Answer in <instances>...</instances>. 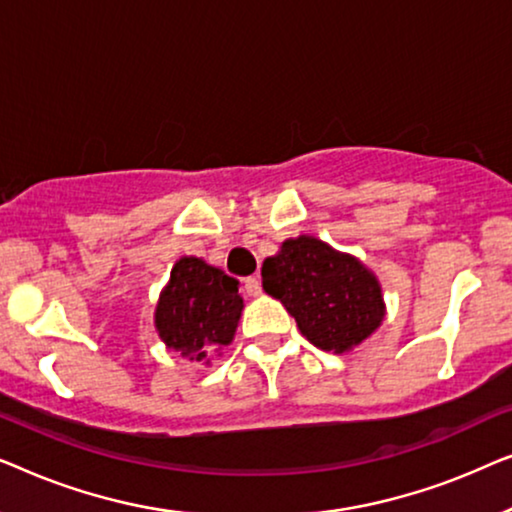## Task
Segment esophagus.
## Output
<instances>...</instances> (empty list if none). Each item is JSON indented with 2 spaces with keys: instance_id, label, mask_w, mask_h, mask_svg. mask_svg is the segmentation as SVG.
I'll list each match as a JSON object with an SVG mask.
<instances>
[{
  "instance_id": "1",
  "label": "esophagus",
  "mask_w": 512,
  "mask_h": 512,
  "mask_svg": "<svg viewBox=\"0 0 512 512\" xmlns=\"http://www.w3.org/2000/svg\"><path fill=\"white\" fill-rule=\"evenodd\" d=\"M244 291H247L249 293V296H261V279H258V277H247V279H244Z\"/></svg>"
}]
</instances>
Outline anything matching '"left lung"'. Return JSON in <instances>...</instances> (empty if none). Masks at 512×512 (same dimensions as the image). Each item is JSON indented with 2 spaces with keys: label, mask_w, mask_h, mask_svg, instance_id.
<instances>
[{
  "label": "left lung",
  "mask_w": 512,
  "mask_h": 512,
  "mask_svg": "<svg viewBox=\"0 0 512 512\" xmlns=\"http://www.w3.org/2000/svg\"><path fill=\"white\" fill-rule=\"evenodd\" d=\"M263 291L277 298L314 347L347 354L382 326L380 279L359 258L314 235L282 242L261 268Z\"/></svg>",
  "instance_id": "1"
}]
</instances>
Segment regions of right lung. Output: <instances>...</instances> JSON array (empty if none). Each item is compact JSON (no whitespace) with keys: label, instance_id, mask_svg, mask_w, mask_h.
I'll return each instance as SVG.
<instances>
[{"label":"right lung","instance_id":"right-lung-1","mask_svg":"<svg viewBox=\"0 0 512 512\" xmlns=\"http://www.w3.org/2000/svg\"><path fill=\"white\" fill-rule=\"evenodd\" d=\"M242 310L237 279L202 258L181 256L160 291L153 324L167 349L209 366V356L233 342Z\"/></svg>","mask_w":512,"mask_h":512}]
</instances>
